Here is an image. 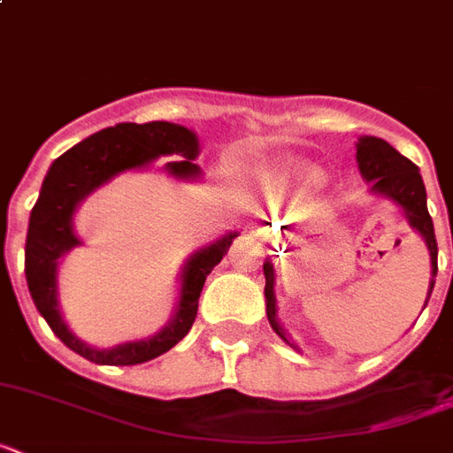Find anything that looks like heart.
Returning a JSON list of instances; mask_svg holds the SVG:
<instances>
[{"label": "heart", "instance_id": "1", "mask_svg": "<svg viewBox=\"0 0 453 453\" xmlns=\"http://www.w3.org/2000/svg\"><path fill=\"white\" fill-rule=\"evenodd\" d=\"M329 180V173L308 162V159H282V162L265 164L256 169V183L270 197L282 192H298V195H312L322 190Z\"/></svg>", "mask_w": 453, "mask_h": 453}]
</instances>
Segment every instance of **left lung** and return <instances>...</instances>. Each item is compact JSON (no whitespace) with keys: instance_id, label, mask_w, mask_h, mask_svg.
Here are the masks:
<instances>
[{"instance_id":"obj_1","label":"left lung","mask_w":453,"mask_h":453,"mask_svg":"<svg viewBox=\"0 0 453 453\" xmlns=\"http://www.w3.org/2000/svg\"><path fill=\"white\" fill-rule=\"evenodd\" d=\"M357 169L362 173L366 183H369V195L376 197L390 199L395 206H400L404 219L416 233L421 234L426 247L430 251V287L428 296H426V305L433 294L437 277V240H435V227H433V219L428 213V195H426V185L411 159L395 150L393 145L386 143L383 138L376 136H359L357 138ZM263 275H265V315L277 336L282 338L284 343L301 350L294 338L287 334L280 317H277V296H275V265L270 261L263 263ZM423 305V308H426Z\"/></svg>"}]
</instances>
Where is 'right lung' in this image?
Segmentation results:
<instances>
[{"instance_id":"right-lung-1","label":"right lung","mask_w":453,"mask_h":453,"mask_svg":"<svg viewBox=\"0 0 453 453\" xmlns=\"http://www.w3.org/2000/svg\"><path fill=\"white\" fill-rule=\"evenodd\" d=\"M159 157H171V162L162 166L166 176L176 180L202 178V169L195 164L199 157V138L195 131L171 122H124L98 131L63 152L46 171L37 204L32 206L25 240V280L32 301L53 334L70 350L96 365H143L185 338L197 317L199 294L206 275L223 261L237 237V233L220 234L219 240L209 242L188 256L178 275L180 289L173 315L152 336L112 348H94L67 326L58 301V265L67 251L81 247V240L74 233V213L88 195H94L112 178L124 171L152 169Z\"/></svg>"}]
</instances>
